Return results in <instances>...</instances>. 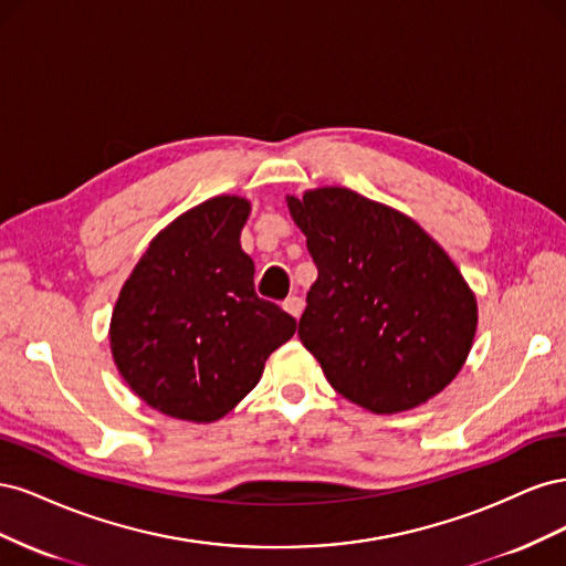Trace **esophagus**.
Instances as JSON below:
<instances>
[{"label":"esophagus","instance_id":"34e87169","mask_svg":"<svg viewBox=\"0 0 566 566\" xmlns=\"http://www.w3.org/2000/svg\"><path fill=\"white\" fill-rule=\"evenodd\" d=\"M283 310H285L290 316L300 318L302 312H304V300L297 297V295H290V297L283 302Z\"/></svg>","mask_w":566,"mask_h":566}]
</instances>
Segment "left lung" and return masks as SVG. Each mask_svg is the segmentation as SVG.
Segmentation results:
<instances>
[{
	"label": "left lung",
	"mask_w": 566,
	"mask_h": 566,
	"mask_svg": "<svg viewBox=\"0 0 566 566\" xmlns=\"http://www.w3.org/2000/svg\"><path fill=\"white\" fill-rule=\"evenodd\" d=\"M285 200L318 269L297 335L333 389L378 416L437 397L476 333V297L447 250L349 188Z\"/></svg>",
	"instance_id": "left-lung-1"
}]
</instances>
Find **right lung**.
<instances>
[{
  "mask_svg": "<svg viewBox=\"0 0 566 566\" xmlns=\"http://www.w3.org/2000/svg\"><path fill=\"white\" fill-rule=\"evenodd\" d=\"M248 217L241 196L186 210L153 238L117 295L113 361L136 397L169 418H224L297 331L254 293V262L241 248Z\"/></svg>",
  "mask_w": 566,
  "mask_h": 566,
  "instance_id": "add662e5",
  "label": "right lung"
}]
</instances>
